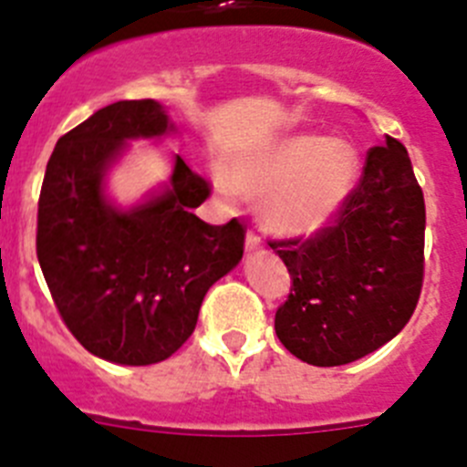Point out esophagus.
I'll use <instances>...</instances> for the list:
<instances>
[{"label": "esophagus", "mask_w": 467, "mask_h": 467, "mask_svg": "<svg viewBox=\"0 0 467 467\" xmlns=\"http://www.w3.org/2000/svg\"><path fill=\"white\" fill-rule=\"evenodd\" d=\"M245 250H247V253H257V250H262V238L257 236V231H254V229L247 231Z\"/></svg>", "instance_id": "34e87169"}]
</instances>
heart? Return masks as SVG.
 I'll return each mask as SVG.
<instances>
[{
	"mask_svg": "<svg viewBox=\"0 0 467 467\" xmlns=\"http://www.w3.org/2000/svg\"><path fill=\"white\" fill-rule=\"evenodd\" d=\"M360 159L346 140L295 133L275 138L238 154L229 163V180L217 177V187H231L262 197L266 224L283 236H313L339 214L358 182Z\"/></svg>",
	"mask_w": 467,
	"mask_h": 467,
	"instance_id": "1",
	"label": "heart"
}]
</instances>
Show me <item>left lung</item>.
Returning a JSON list of instances; mask_svg holds the SVG:
<instances>
[{
    "mask_svg": "<svg viewBox=\"0 0 467 467\" xmlns=\"http://www.w3.org/2000/svg\"><path fill=\"white\" fill-rule=\"evenodd\" d=\"M426 203L404 144L386 138L367 151L360 182L311 238L269 241L290 271L275 334L316 367L360 360L390 341L423 287Z\"/></svg>",
    "mask_w": 467,
    "mask_h": 467,
    "instance_id": "8db88e82",
    "label": "left lung"
}]
</instances>
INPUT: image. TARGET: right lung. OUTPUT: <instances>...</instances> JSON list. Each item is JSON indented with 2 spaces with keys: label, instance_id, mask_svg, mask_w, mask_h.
<instances>
[{
  "label": "right lung",
  "instance_id": "right-lung-1",
  "mask_svg": "<svg viewBox=\"0 0 467 467\" xmlns=\"http://www.w3.org/2000/svg\"><path fill=\"white\" fill-rule=\"evenodd\" d=\"M171 128L154 100L102 107L57 140L41 184L36 257L57 313L86 350L119 365L171 358L245 250L238 217L214 226L192 213L210 182L180 156L161 196L128 213L107 203L102 175L126 140Z\"/></svg>",
  "mask_w": 467,
  "mask_h": 467
}]
</instances>
